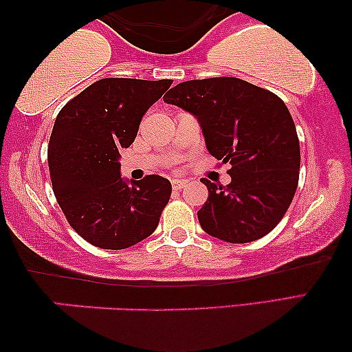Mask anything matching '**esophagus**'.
I'll return each mask as SVG.
<instances>
[{
	"instance_id": "1",
	"label": "esophagus",
	"mask_w": 352,
	"mask_h": 352,
	"mask_svg": "<svg viewBox=\"0 0 352 352\" xmlns=\"http://www.w3.org/2000/svg\"><path fill=\"white\" fill-rule=\"evenodd\" d=\"M171 186H173V189H175V190H179V189H182V187L186 186V181H182V179H171Z\"/></svg>"
}]
</instances>
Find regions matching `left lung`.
Segmentation results:
<instances>
[{"label":"left lung","mask_w":352,"mask_h":352,"mask_svg":"<svg viewBox=\"0 0 352 352\" xmlns=\"http://www.w3.org/2000/svg\"><path fill=\"white\" fill-rule=\"evenodd\" d=\"M163 100L194 115L208 152L232 166L226 187L201 179L208 187V200L197 213L201 229L229 243L271 232L300 177V141L283 100L232 76L184 81Z\"/></svg>","instance_id":"left-lung-1"}]
</instances>
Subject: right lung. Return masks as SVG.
Segmentation results:
<instances>
[{
  "label": "right lung",
  "mask_w": 352,
  "mask_h": 352,
  "mask_svg": "<svg viewBox=\"0 0 352 352\" xmlns=\"http://www.w3.org/2000/svg\"><path fill=\"white\" fill-rule=\"evenodd\" d=\"M171 83L104 78L57 115L47 147L52 190L72 228L94 247L123 250L157 229L171 182L158 175L124 179L120 151L134 142L144 113Z\"/></svg>",
  "instance_id": "add662e5"
}]
</instances>
